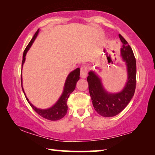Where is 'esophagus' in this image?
Returning a JSON list of instances; mask_svg holds the SVG:
<instances>
[{
  "instance_id": "obj_1",
  "label": "esophagus",
  "mask_w": 155,
  "mask_h": 155,
  "mask_svg": "<svg viewBox=\"0 0 155 155\" xmlns=\"http://www.w3.org/2000/svg\"><path fill=\"white\" fill-rule=\"evenodd\" d=\"M88 72V67L87 65H83L82 67L81 68V77L82 78H85L87 75Z\"/></svg>"
}]
</instances>
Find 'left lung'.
<instances>
[{
  "mask_svg": "<svg viewBox=\"0 0 155 155\" xmlns=\"http://www.w3.org/2000/svg\"><path fill=\"white\" fill-rule=\"evenodd\" d=\"M122 43L121 53L127 63L128 81L121 92L111 94L104 90L101 81L94 72H89L87 81L93 106L98 114L103 117H113L120 114L129 103L136 87V60L131 47L127 40L119 35Z\"/></svg>",
  "mask_w": 155,
  "mask_h": 155,
  "instance_id": "8db88e82",
  "label": "left lung"
}]
</instances>
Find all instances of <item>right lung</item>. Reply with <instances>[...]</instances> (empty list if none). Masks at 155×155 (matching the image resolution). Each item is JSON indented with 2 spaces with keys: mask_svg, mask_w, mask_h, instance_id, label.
Returning a JSON list of instances; mask_svg holds the SVG:
<instances>
[{
  "mask_svg": "<svg viewBox=\"0 0 155 155\" xmlns=\"http://www.w3.org/2000/svg\"><path fill=\"white\" fill-rule=\"evenodd\" d=\"M38 33H39V29L36 31V33H35V35H33V38L31 39L30 42L28 43L27 46L26 47V48L24 51V53H23L22 67L25 61L26 54H27L28 49H29V48L31 46V44H33L34 40H35V39L36 38L37 35H38ZM79 76H80V68H77L76 70H74V71H72V72L70 73L66 81H65L64 90L61 96L60 97V98L59 99V101H57V103L54 104V106L51 107V108L47 109H38L34 107L33 104L28 101L27 96H25L26 98H27L28 103H29L31 107L34 109V111H35L37 114L40 115V116L44 117V118L49 120H52V121H55V120L61 119L62 117H64L65 116V115L66 114L68 109V105H67L68 99L69 98L70 94L74 90V89L76 87V85H77V82L79 80V78H80ZM21 83H22V77H21ZM22 89L23 92H24L22 85Z\"/></svg>",
  "mask_w": 155,
  "mask_h": 155,
  "instance_id": "right-lung-1",
  "label": "right lung"
}]
</instances>
